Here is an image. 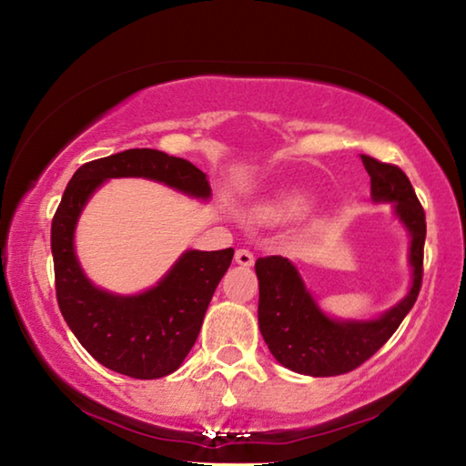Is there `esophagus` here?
<instances>
[{"mask_svg": "<svg viewBox=\"0 0 466 466\" xmlns=\"http://www.w3.org/2000/svg\"><path fill=\"white\" fill-rule=\"evenodd\" d=\"M236 263L242 265V267H250L252 263H255V255L248 248H238L236 250Z\"/></svg>", "mask_w": 466, "mask_h": 466, "instance_id": "esophagus-1", "label": "esophagus"}]
</instances>
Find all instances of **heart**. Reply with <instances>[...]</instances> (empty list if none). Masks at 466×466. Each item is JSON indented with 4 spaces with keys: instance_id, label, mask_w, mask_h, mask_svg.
Segmentation results:
<instances>
[{
    "instance_id": "heart-1",
    "label": "heart",
    "mask_w": 466,
    "mask_h": 466,
    "mask_svg": "<svg viewBox=\"0 0 466 466\" xmlns=\"http://www.w3.org/2000/svg\"><path fill=\"white\" fill-rule=\"evenodd\" d=\"M306 209H309V201L304 199V197L299 195H291L286 197V199H281L278 205H273V208L267 209L265 216L269 218H299L306 214Z\"/></svg>"
}]
</instances>
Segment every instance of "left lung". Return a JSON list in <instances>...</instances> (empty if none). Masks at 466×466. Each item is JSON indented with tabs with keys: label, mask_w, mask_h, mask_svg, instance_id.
I'll return each mask as SVG.
<instances>
[{
	"label": "left lung",
	"mask_w": 466,
	"mask_h": 466,
	"mask_svg": "<svg viewBox=\"0 0 466 466\" xmlns=\"http://www.w3.org/2000/svg\"><path fill=\"white\" fill-rule=\"evenodd\" d=\"M361 162L370 175L372 199L394 203V214L411 234V289L376 320H333L320 312L296 267L286 257L257 258L258 329L273 358L298 374L339 376L356 370L389 341L420 296L425 211L411 180L399 167L364 154Z\"/></svg>",
	"instance_id": "obj_1"
}]
</instances>
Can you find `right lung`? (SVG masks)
Instances as JSON below:
<instances>
[{
    "mask_svg": "<svg viewBox=\"0 0 466 466\" xmlns=\"http://www.w3.org/2000/svg\"><path fill=\"white\" fill-rule=\"evenodd\" d=\"M144 177L208 199L205 172L157 149H125L86 162L66 187L51 224L55 291L63 319L90 356L139 380L178 370L199 335L205 310L232 263L234 248L187 250L156 288L115 296L94 288L74 252V230L86 201L106 178Z\"/></svg>",
    "mask_w": 466,
    "mask_h": 466,
    "instance_id": "right-lung-1",
    "label": "right lung"
}]
</instances>
